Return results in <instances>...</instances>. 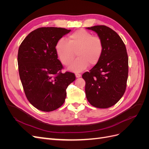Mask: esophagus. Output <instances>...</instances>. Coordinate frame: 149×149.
<instances>
[{
    "label": "esophagus",
    "mask_w": 149,
    "mask_h": 149,
    "mask_svg": "<svg viewBox=\"0 0 149 149\" xmlns=\"http://www.w3.org/2000/svg\"><path fill=\"white\" fill-rule=\"evenodd\" d=\"M76 78H80L81 77V74H79V73H76Z\"/></svg>",
    "instance_id": "1"
}]
</instances>
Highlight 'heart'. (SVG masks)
Returning a JSON list of instances; mask_svg holds the SVG:
<instances>
[{
    "label": "heart",
    "mask_w": 149,
    "mask_h": 149,
    "mask_svg": "<svg viewBox=\"0 0 149 149\" xmlns=\"http://www.w3.org/2000/svg\"><path fill=\"white\" fill-rule=\"evenodd\" d=\"M56 53L60 61L65 66L71 64L76 56L78 58L69 67L70 70L79 73L89 66L96 65L100 60L104 51L102 39L84 29L76 30L68 37L58 40Z\"/></svg>",
    "instance_id": "heart-1"
}]
</instances>
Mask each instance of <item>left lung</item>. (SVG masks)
<instances>
[{"label":"left lung","mask_w":149,"mask_h":149,"mask_svg":"<svg viewBox=\"0 0 149 149\" xmlns=\"http://www.w3.org/2000/svg\"><path fill=\"white\" fill-rule=\"evenodd\" d=\"M96 32L103 42L100 60L82 77L85 80L86 96L89 102L97 108L110 107L125 93L128 78V56L126 47L115 31L105 25L88 27Z\"/></svg>","instance_id":"obj_1"}]
</instances>
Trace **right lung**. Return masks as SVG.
Returning a JSON list of instances; mask_svg holds the SVG:
<instances>
[{"label": "right lung", "instance_id": "obj_1", "mask_svg": "<svg viewBox=\"0 0 149 149\" xmlns=\"http://www.w3.org/2000/svg\"><path fill=\"white\" fill-rule=\"evenodd\" d=\"M71 30L41 27L30 32L22 42L18 52L20 78L25 96L37 109L50 112L65 101L66 88L76 79L66 71L58 59L55 47Z\"/></svg>", "mask_w": 149, "mask_h": 149}]
</instances>
